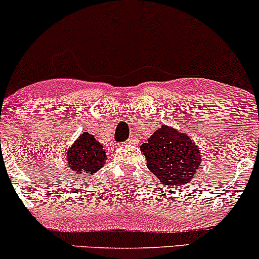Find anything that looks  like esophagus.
Masks as SVG:
<instances>
[{
    "label": "esophagus",
    "instance_id": "esophagus-1",
    "mask_svg": "<svg viewBox=\"0 0 259 259\" xmlns=\"http://www.w3.org/2000/svg\"><path fill=\"white\" fill-rule=\"evenodd\" d=\"M137 141H138V138H137L136 136H132V137H131V138H130V139H128V140H126V141H125V143H126L127 145H128V144H136V143H137Z\"/></svg>",
    "mask_w": 259,
    "mask_h": 259
}]
</instances>
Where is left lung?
Wrapping results in <instances>:
<instances>
[{
    "label": "left lung",
    "mask_w": 259,
    "mask_h": 259,
    "mask_svg": "<svg viewBox=\"0 0 259 259\" xmlns=\"http://www.w3.org/2000/svg\"><path fill=\"white\" fill-rule=\"evenodd\" d=\"M147 167L165 186H180L192 180L201 164L200 151L185 133L162 125L140 146Z\"/></svg>",
    "instance_id": "left-lung-1"
}]
</instances>
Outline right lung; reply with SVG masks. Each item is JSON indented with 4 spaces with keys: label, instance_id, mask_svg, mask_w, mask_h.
<instances>
[{
    "label": "right lung",
    "instance_id": "right-lung-1",
    "mask_svg": "<svg viewBox=\"0 0 259 259\" xmlns=\"http://www.w3.org/2000/svg\"><path fill=\"white\" fill-rule=\"evenodd\" d=\"M66 160L67 167L76 175L86 177L98 172L107 160V155L92 134L83 132L67 152Z\"/></svg>",
    "mask_w": 259,
    "mask_h": 259
}]
</instances>
